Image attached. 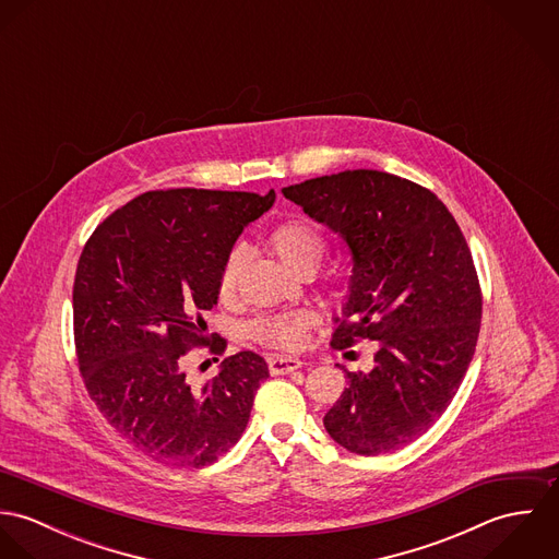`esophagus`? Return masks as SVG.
Here are the masks:
<instances>
[{
	"label": "esophagus",
	"mask_w": 559,
	"mask_h": 559,
	"mask_svg": "<svg viewBox=\"0 0 559 559\" xmlns=\"http://www.w3.org/2000/svg\"><path fill=\"white\" fill-rule=\"evenodd\" d=\"M304 366V361L299 357H284V355H277V357H271L269 359V370L271 374H288L293 370H299Z\"/></svg>",
	"instance_id": "1"
}]
</instances>
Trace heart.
<instances>
[{"label":"heart","mask_w":559,"mask_h":559,"mask_svg":"<svg viewBox=\"0 0 559 559\" xmlns=\"http://www.w3.org/2000/svg\"><path fill=\"white\" fill-rule=\"evenodd\" d=\"M266 247L271 253L295 275H312L319 269L326 253V237L317 224L304 217L284 219L273 226L266 235ZM245 260V251L240 245H235L222 264L219 271V295L224 299L235 297L239 286L240 266ZM319 322L312 312H288L260 317L249 324V333L255 342L280 348V350H297L306 344L310 329Z\"/></svg>","instance_id":"obj_1"}]
</instances>
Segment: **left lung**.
Segmentation results:
<instances>
[{
	"instance_id": "8db88e82",
	"label": "left lung",
	"mask_w": 559,
	"mask_h": 559,
	"mask_svg": "<svg viewBox=\"0 0 559 559\" xmlns=\"http://www.w3.org/2000/svg\"><path fill=\"white\" fill-rule=\"evenodd\" d=\"M284 195L353 253L331 346L379 344L368 374L346 372L324 428L359 456L400 450L443 415L474 359L481 288L472 249L448 206L396 174L344 169L284 187Z\"/></svg>"
}]
</instances>
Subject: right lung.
I'll list each match as a JSON object with an SVG mask.
<instances>
[{
    "instance_id": "obj_1",
    "label": "right lung",
    "mask_w": 559,
    "mask_h": 559,
    "mask_svg": "<svg viewBox=\"0 0 559 559\" xmlns=\"http://www.w3.org/2000/svg\"><path fill=\"white\" fill-rule=\"evenodd\" d=\"M275 202L249 191L157 189L114 211L85 242L73 286L81 379L131 445L171 467H206L242 435L266 361L240 350L193 385V348L226 353L206 333L219 271L240 230Z\"/></svg>"
}]
</instances>
